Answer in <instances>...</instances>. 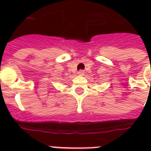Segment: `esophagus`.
Wrapping results in <instances>:
<instances>
[{"label":"esophagus","mask_w":151,"mask_h":151,"mask_svg":"<svg viewBox=\"0 0 151 151\" xmlns=\"http://www.w3.org/2000/svg\"><path fill=\"white\" fill-rule=\"evenodd\" d=\"M78 73L79 75L82 76V75H84V73H85V72H84V70H79Z\"/></svg>","instance_id":"obj_1"}]
</instances>
